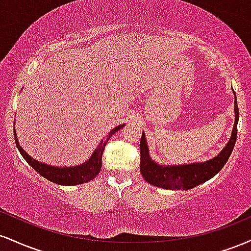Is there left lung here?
Segmentation results:
<instances>
[{
	"label": "left lung",
	"mask_w": 251,
	"mask_h": 251,
	"mask_svg": "<svg viewBox=\"0 0 251 251\" xmlns=\"http://www.w3.org/2000/svg\"><path fill=\"white\" fill-rule=\"evenodd\" d=\"M238 106L235 94V124L231 138L221 153L212 159L203 163H192L185 165H159L151 159L149 153L145 134L140 139V172L143 178L152 185L168 190H190L204 181L211 179L221 171L234 150L237 138Z\"/></svg>",
	"instance_id": "left-lung-1"
}]
</instances>
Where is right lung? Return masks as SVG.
I'll return each instance as SVG.
<instances>
[{
  "instance_id": "add662e5",
  "label": "right lung",
  "mask_w": 251,
  "mask_h": 251,
  "mask_svg": "<svg viewBox=\"0 0 251 251\" xmlns=\"http://www.w3.org/2000/svg\"><path fill=\"white\" fill-rule=\"evenodd\" d=\"M124 127V125H119L117 127L112 129L109 133L106 135V138L101 140L99 146L91 155V158L85 162L81 165L77 166H68V168H59V166H50L47 164H43L37 162V160L31 158L27 152L25 151L21 146L19 145V140H17L16 132L14 131V137H15V143L17 149H19L20 153L25 158V160L33 168L37 174H40L46 179L53 181L55 184H60V185H79V184L87 183V181L94 179L98 174L101 170V157L103 153V149H105L106 144H107L108 139L112 137L117 131Z\"/></svg>"
}]
</instances>
